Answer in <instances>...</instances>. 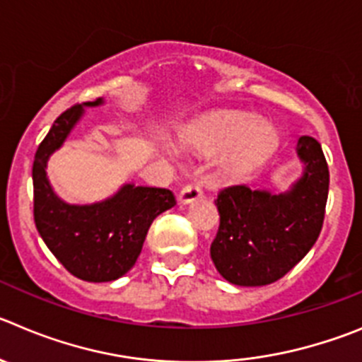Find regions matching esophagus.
<instances>
[{
	"label": "esophagus",
	"instance_id": "1",
	"mask_svg": "<svg viewBox=\"0 0 362 362\" xmlns=\"http://www.w3.org/2000/svg\"><path fill=\"white\" fill-rule=\"evenodd\" d=\"M204 197V191H202L200 184L197 182H189L187 185H184V189L178 194V202L180 204H191V202L198 200V198Z\"/></svg>",
	"mask_w": 362,
	"mask_h": 362
}]
</instances>
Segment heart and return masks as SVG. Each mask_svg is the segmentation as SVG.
I'll return each instance as SVG.
<instances>
[{"label": "heart", "mask_w": 362, "mask_h": 362, "mask_svg": "<svg viewBox=\"0 0 362 362\" xmlns=\"http://www.w3.org/2000/svg\"><path fill=\"white\" fill-rule=\"evenodd\" d=\"M279 141L269 121H253L243 114H221L197 124L185 134V143L202 155L223 153L221 171L241 178L255 168Z\"/></svg>", "instance_id": "1"}]
</instances>
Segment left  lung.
<instances>
[{"label": "left lung", "mask_w": 362, "mask_h": 362, "mask_svg": "<svg viewBox=\"0 0 362 362\" xmlns=\"http://www.w3.org/2000/svg\"><path fill=\"white\" fill-rule=\"evenodd\" d=\"M303 173L280 194L230 185L214 200L219 228L211 259L219 275L235 286H268L282 279L318 239L329 197V165L316 139H298Z\"/></svg>", "instance_id": "8db88e82"}]
</instances>
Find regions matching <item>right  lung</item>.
Here are the masks:
<instances>
[{
    "label": "right lung",
    "mask_w": 362,
    "mask_h": 362,
    "mask_svg": "<svg viewBox=\"0 0 362 362\" xmlns=\"http://www.w3.org/2000/svg\"><path fill=\"white\" fill-rule=\"evenodd\" d=\"M101 103L98 98L60 114L37 148L32 170L37 230L60 264L86 282L123 276L139 257L153 219L177 204L170 189L134 184H124L114 197L90 205H71L57 197L46 177L49 155L62 146L83 107Z\"/></svg>",
    "instance_id": "add662e5"
}]
</instances>
